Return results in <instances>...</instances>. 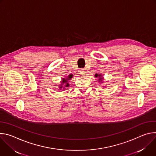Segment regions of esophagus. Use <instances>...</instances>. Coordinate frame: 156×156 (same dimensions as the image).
Listing matches in <instances>:
<instances>
[{
	"label": "esophagus",
	"mask_w": 156,
	"mask_h": 156,
	"mask_svg": "<svg viewBox=\"0 0 156 156\" xmlns=\"http://www.w3.org/2000/svg\"><path fill=\"white\" fill-rule=\"evenodd\" d=\"M80 72H80V73H81L82 75H85V73H86V72H85L84 69H81Z\"/></svg>",
	"instance_id": "34e87169"
}]
</instances>
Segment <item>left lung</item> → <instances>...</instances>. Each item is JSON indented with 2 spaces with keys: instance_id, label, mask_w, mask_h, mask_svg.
I'll list each match as a JSON object with an SVG mask.
<instances>
[{
  "instance_id": "1",
  "label": "left lung",
  "mask_w": 156,
  "mask_h": 156,
  "mask_svg": "<svg viewBox=\"0 0 156 156\" xmlns=\"http://www.w3.org/2000/svg\"><path fill=\"white\" fill-rule=\"evenodd\" d=\"M95 76L96 77H99V82H102V80H103V76H102V75H101V74H96L95 75Z\"/></svg>"
}]
</instances>
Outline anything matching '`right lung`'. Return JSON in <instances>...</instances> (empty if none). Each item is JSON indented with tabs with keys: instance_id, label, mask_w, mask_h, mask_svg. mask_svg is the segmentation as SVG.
<instances>
[{
	"instance_id": "obj_1",
	"label": "right lung",
	"mask_w": 156,
	"mask_h": 156,
	"mask_svg": "<svg viewBox=\"0 0 156 156\" xmlns=\"http://www.w3.org/2000/svg\"><path fill=\"white\" fill-rule=\"evenodd\" d=\"M73 76V75H69L67 78H63L62 81H61V84H60V86H59V88L60 89H62V88H65L62 86V84H64L65 86L64 87H69V83H68L69 80H71V78H72Z\"/></svg>"
}]
</instances>
